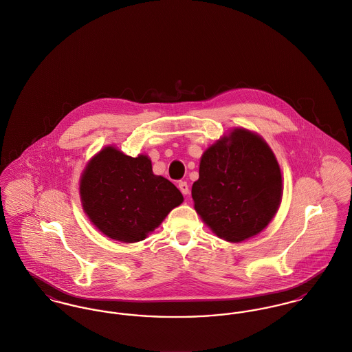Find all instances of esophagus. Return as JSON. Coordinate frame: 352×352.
Segmentation results:
<instances>
[{
  "label": "esophagus",
  "instance_id": "esophagus-1",
  "mask_svg": "<svg viewBox=\"0 0 352 352\" xmlns=\"http://www.w3.org/2000/svg\"><path fill=\"white\" fill-rule=\"evenodd\" d=\"M179 189L182 190V193H183L184 196L189 195V187H188V184L186 182H180V183H179Z\"/></svg>",
  "mask_w": 352,
  "mask_h": 352
}]
</instances>
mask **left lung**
Wrapping results in <instances>:
<instances>
[{
    "mask_svg": "<svg viewBox=\"0 0 352 352\" xmlns=\"http://www.w3.org/2000/svg\"><path fill=\"white\" fill-rule=\"evenodd\" d=\"M280 166L258 135L236 128L203 153L192 186L195 210L231 243L260 234L279 210Z\"/></svg>",
    "mask_w": 352,
    "mask_h": 352,
    "instance_id": "1",
    "label": "left lung"
}]
</instances>
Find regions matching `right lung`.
Wrapping results in <instances>:
<instances>
[{
    "label": "right lung",
    "instance_id": "1",
    "mask_svg": "<svg viewBox=\"0 0 352 352\" xmlns=\"http://www.w3.org/2000/svg\"><path fill=\"white\" fill-rule=\"evenodd\" d=\"M80 196L96 228L122 243L144 240L184 200L169 180L153 175L148 156L131 157L115 146H105L88 163Z\"/></svg>",
    "mask_w": 352,
    "mask_h": 352
}]
</instances>
